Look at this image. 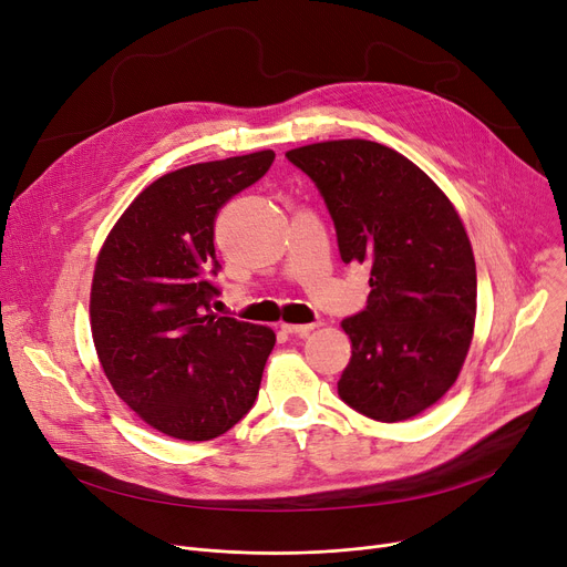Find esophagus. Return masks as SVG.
I'll use <instances>...</instances> for the list:
<instances>
[{"label":"esophagus","instance_id":"34e87169","mask_svg":"<svg viewBox=\"0 0 567 567\" xmlns=\"http://www.w3.org/2000/svg\"><path fill=\"white\" fill-rule=\"evenodd\" d=\"M319 323H282V331L289 336H308Z\"/></svg>","mask_w":567,"mask_h":567}]
</instances>
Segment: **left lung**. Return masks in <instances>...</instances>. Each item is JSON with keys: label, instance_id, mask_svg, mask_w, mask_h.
<instances>
[{"label": "left lung", "instance_id": "8db88e82", "mask_svg": "<svg viewBox=\"0 0 567 567\" xmlns=\"http://www.w3.org/2000/svg\"><path fill=\"white\" fill-rule=\"evenodd\" d=\"M333 218L344 264L370 266L368 306L342 319L344 404L372 421L419 415L455 383L473 338L475 261L451 199L409 158L370 140L285 154Z\"/></svg>", "mask_w": 567, "mask_h": 567}]
</instances>
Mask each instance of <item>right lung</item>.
Listing matches in <instances>:
<instances>
[{
    "mask_svg": "<svg viewBox=\"0 0 567 567\" xmlns=\"http://www.w3.org/2000/svg\"><path fill=\"white\" fill-rule=\"evenodd\" d=\"M276 161L257 152L169 172L116 220L92 285V336L114 393L154 430L208 441L252 409L276 333L212 312L220 206Z\"/></svg>",
    "mask_w": 567,
    "mask_h": 567,
    "instance_id": "add662e5",
    "label": "right lung"
}]
</instances>
